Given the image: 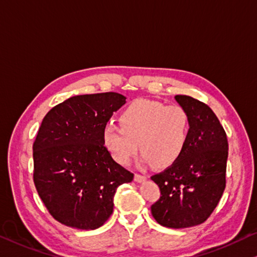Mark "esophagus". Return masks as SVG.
<instances>
[{
  "label": "esophagus",
  "instance_id": "34e87169",
  "mask_svg": "<svg viewBox=\"0 0 257 257\" xmlns=\"http://www.w3.org/2000/svg\"><path fill=\"white\" fill-rule=\"evenodd\" d=\"M146 179H147V177L144 175H139V173H136V176H134V180H136L137 183H142V181H145Z\"/></svg>",
  "mask_w": 257,
  "mask_h": 257
}]
</instances>
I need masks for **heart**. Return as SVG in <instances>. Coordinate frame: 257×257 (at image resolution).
Returning a JSON list of instances; mask_svg holds the SVG:
<instances>
[{"label": "heart", "mask_w": 257, "mask_h": 257, "mask_svg": "<svg viewBox=\"0 0 257 257\" xmlns=\"http://www.w3.org/2000/svg\"><path fill=\"white\" fill-rule=\"evenodd\" d=\"M119 126L106 124L102 140L106 151L119 164H127L139 146L142 161L155 168L169 167L186 148L191 121L180 105H165L138 100L120 112Z\"/></svg>", "instance_id": "1"}]
</instances>
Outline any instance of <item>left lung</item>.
Here are the masks:
<instances>
[{
    "instance_id": "obj_1",
    "label": "left lung",
    "mask_w": 257,
    "mask_h": 257,
    "mask_svg": "<svg viewBox=\"0 0 257 257\" xmlns=\"http://www.w3.org/2000/svg\"><path fill=\"white\" fill-rule=\"evenodd\" d=\"M191 121L188 141L171 167L152 177L161 189L152 215L162 226L185 228L207 220L225 189L228 154L226 133L207 104L176 95Z\"/></svg>"
}]
</instances>
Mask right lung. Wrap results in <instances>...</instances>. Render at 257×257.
<instances>
[{"mask_svg": "<svg viewBox=\"0 0 257 257\" xmlns=\"http://www.w3.org/2000/svg\"><path fill=\"white\" fill-rule=\"evenodd\" d=\"M125 103L113 92L77 95L43 118L33 145L34 184L51 216L66 226H102L112 214L117 187L133 180L102 140L106 121Z\"/></svg>", "mask_w": 257, "mask_h": 257, "instance_id": "add662e5", "label": "right lung"}]
</instances>
